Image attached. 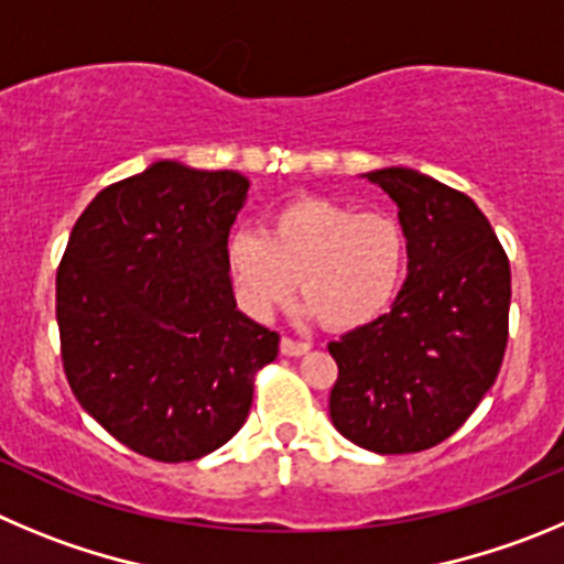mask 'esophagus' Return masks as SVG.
I'll list each match as a JSON object with an SVG mask.
<instances>
[{
	"mask_svg": "<svg viewBox=\"0 0 564 564\" xmlns=\"http://www.w3.org/2000/svg\"><path fill=\"white\" fill-rule=\"evenodd\" d=\"M306 351H308V343H303V339H292V337L281 339L283 357H303Z\"/></svg>",
	"mask_w": 564,
	"mask_h": 564,
	"instance_id": "obj_1",
	"label": "esophagus"
}]
</instances>
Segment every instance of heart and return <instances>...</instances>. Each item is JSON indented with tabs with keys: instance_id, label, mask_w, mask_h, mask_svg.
I'll use <instances>...</instances> for the list:
<instances>
[{
	"instance_id": "b5f03b06",
	"label": "heart",
	"mask_w": 564,
	"mask_h": 564,
	"mask_svg": "<svg viewBox=\"0 0 564 564\" xmlns=\"http://www.w3.org/2000/svg\"><path fill=\"white\" fill-rule=\"evenodd\" d=\"M227 270L252 317H270L297 292L328 328H357L393 303L408 270V230L390 210H354L334 199L278 207L263 232L227 241Z\"/></svg>"
}]
</instances>
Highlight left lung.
<instances>
[{
    "instance_id": "obj_1",
    "label": "left lung",
    "mask_w": 564,
    "mask_h": 564,
    "mask_svg": "<svg viewBox=\"0 0 564 564\" xmlns=\"http://www.w3.org/2000/svg\"><path fill=\"white\" fill-rule=\"evenodd\" d=\"M399 205L408 281L388 314L328 343L334 427L379 455L421 453L475 413L509 343L511 270L466 194L410 169L368 174Z\"/></svg>"
}]
</instances>
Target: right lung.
I'll return each mask as SVG.
<instances>
[{"label":"right lung","mask_w":564,"mask_h":564,"mask_svg":"<svg viewBox=\"0 0 564 564\" xmlns=\"http://www.w3.org/2000/svg\"><path fill=\"white\" fill-rule=\"evenodd\" d=\"M250 182L154 162L80 213L55 275L61 362L100 427L162 464L219 449L250 415L278 332L241 314L227 236Z\"/></svg>","instance_id":"1"}]
</instances>
